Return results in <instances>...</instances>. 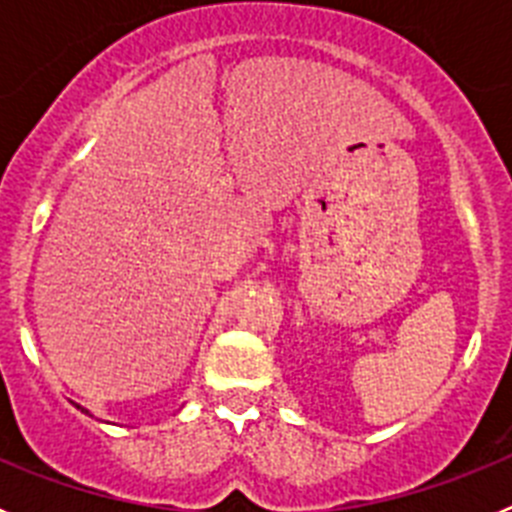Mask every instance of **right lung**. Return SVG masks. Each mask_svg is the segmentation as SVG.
<instances>
[{
	"instance_id": "1",
	"label": "right lung",
	"mask_w": 512,
	"mask_h": 512,
	"mask_svg": "<svg viewBox=\"0 0 512 512\" xmlns=\"http://www.w3.org/2000/svg\"><path fill=\"white\" fill-rule=\"evenodd\" d=\"M84 413H87V410H84Z\"/></svg>"
}]
</instances>
